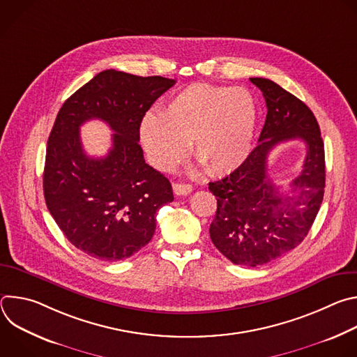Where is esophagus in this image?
Wrapping results in <instances>:
<instances>
[{
  "label": "esophagus",
  "instance_id": "1",
  "mask_svg": "<svg viewBox=\"0 0 357 357\" xmlns=\"http://www.w3.org/2000/svg\"><path fill=\"white\" fill-rule=\"evenodd\" d=\"M192 190H193L192 185H189V183H174V192L178 196L189 195Z\"/></svg>",
  "mask_w": 357,
  "mask_h": 357
}]
</instances>
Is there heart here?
I'll use <instances>...</instances> for the list:
<instances>
[{"label": "heart", "instance_id": "1", "mask_svg": "<svg viewBox=\"0 0 357 357\" xmlns=\"http://www.w3.org/2000/svg\"><path fill=\"white\" fill-rule=\"evenodd\" d=\"M257 126V105L243 87L196 83L174 94L158 114L141 123V141L151 162L174 169L192 152L209 174H227L243 164Z\"/></svg>", "mask_w": 357, "mask_h": 357}]
</instances>
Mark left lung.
<instances>
[{"label": "left lung", "instance_id": "8db88e82", "mask_svg": "<svg viewBox=\"0 0 357 357\" xmlns=\"http://www.w3.org/2000/svg\"><path fill=\"white\" fill-rule=\"evenodd\" d=\"M266 98L267 117L259 145L226 178L211 182L218 211L209 233L233 264L259 267L295 248L307 237L322 205L325 148L310 107L270 79L251 77ZM289 139L307 145L303 171L289 194L279 193L266 174L271 149Z\"/></svg>", "mask_w": 357, "mask_h": 357}]
</instances>
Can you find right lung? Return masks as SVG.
Segmentation results:
<instances>
[{
    "mask_svg": "<svg viewBox=\"0 0 357 357\" xmlns=\"http://www.w3.org/2000/svg\"><path fill=\"white\" fill-rule=\"evenodd\" d=\"M175 84L162 76L100 72L61 107L43 169L46 206L66 238L101 261L131 257L154 236L157 211L174 200L171 182L144 160L139 126L154 101ZM105 121L115 131L103 159L85 155L79 126Z\"/></svg>",
    "mask_w": 357,
    "mask_h": 357,
    "instance_id": "add662e5",
    "label": "right lung"
}]
</instances>
